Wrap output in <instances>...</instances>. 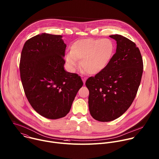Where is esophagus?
Returning a JSON list of instances; mask_svg holds the SVG:
<instances>
[{
    "mask_svg": "<svg viewBox=\"0 0 159 159\" xmlns=\"http://www.w3.org/2000/svg\"><path fill=\"white\" fill-rule=\"evenodd\" d=\"M81 77H82V81H83V82H84V84H85V81H86V77H84V76H81Z\"/></svg>",
    "mask_w": 159,
    "mask_h": 159,
    "instance_id": "34e87169",
    "label": "esophagus"
}]
</instances>
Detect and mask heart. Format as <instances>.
I'll use <instances>...</instances> for the list:
<instances>
[{
  "mask_svg": "<svg viewBox=\"0 0 159 159\" xmlns=\"http://www.w3.org/2000/svg\"><path fill=\"white\" fill-rule=\"evenodd\" d=\"M115 52L114 42L107 38L87 39L75 42L71 51L66 54L67 66L74 70L80 61L81 67L89 74H97L103 71L111 62Z\"/></svg>",
  "mask_w": 159,
  "mask_h": 159,
  "instance_id": "1",
  "label": "heart"
}]
</instances>
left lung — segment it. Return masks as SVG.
I'll return each mask as SVG.
<instances>
[{"label":"left lung","instance_id":"8db88e82","mask_svg":"<svg viewBox=\"0 0 159 159\" xmlns=\"http://www.w3.org/2000/svg\"><path fill=\"white\" fill-rule=\"evenodd\" d=\"M109 37L117 42L116 54L106 68L85 82L90 115L100 122L114 120L130 107L143 68L140 50L134 42L121 35Z\"/></svg>","mask_w":159,"mask_h":159}]
</instances>
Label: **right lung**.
Instances as JSON below:
<instances>
[{"mask_svg":"<svg viewBox=\"0 0 159 159\" xmlns=\"http://www.w3.org/2000/svg\"><path fill=\"white\" fill-rule=\"evenodd\" d=\"M60 35L46 33L27 40L23 47L20 74L26 97L40 116L57 119L70 111L83 82L64 70L67 47Z\"/></svg>","mask_w":159,"mask_h":159,"instance_id":"add662e5","label":"right lung"}]
</instances>
